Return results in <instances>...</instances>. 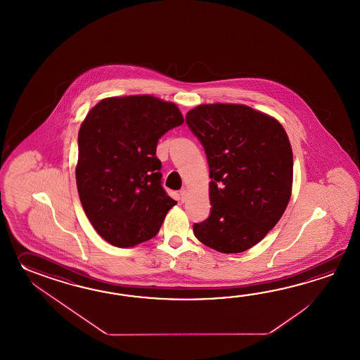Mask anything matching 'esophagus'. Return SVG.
I'll use <instances>...</instances> for the list:
<instances>
[{"label": "esophagus", "instance_id": "34e87169", "mask_svg": "<svg viewBox=\"0 0 360 360\" xmlns=\"http://www.w3.org/2000/svg\"><path fill=\"white\" fill-rule=\"evenodd\" d=\"M186 198H188V191H186L185 188H183V189L180 191V199H181V202H185Z\"/></svg>", "mask_w": 360, "mask_h": 360}]
</instances>
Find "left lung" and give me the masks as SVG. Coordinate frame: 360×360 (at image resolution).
<instances>
[{
	"mask_svg": "<svg viewBox=\"0 0 360 360\" xmlns=\"http://www.w3.org/2000/svg\"><path fill=\"white\" fill-rule=\"evenodd\" d=\"M186 123L205 148L211 177V214L194 224V236L219 252L247 251L291 198L293 157L283 126L242 104H202Z\"/></svg>",
	"mask_w": 360,
	"mask_h": 360,
	"instance_id": "obj_1",
	"label": "left lung"
}]
</instances>
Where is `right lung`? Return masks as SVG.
<instances>
[{
	"label": "right lung",
	"instance_id": "1",
	"mask_svg": "<svg viewBox=\"0 0 360 360\" xmlns=\"http://www.w3.org/2000/svg\"><path fill=\"white\" fill-rule=\"evenodd\" d=\"M174 103L152 95L107 98L87 113L78 132L76 181L84 214L115 247L155 237L176 200L162 186L157 143L183 124Z\"/></svg>",
	"mask_w": 360,
	"mask_h": 360
}]
</instances>
